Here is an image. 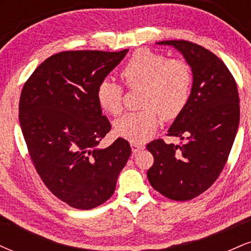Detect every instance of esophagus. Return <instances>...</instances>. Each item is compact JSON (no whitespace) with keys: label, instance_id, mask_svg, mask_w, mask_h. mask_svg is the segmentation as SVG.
Wrapping results in <instances>:
<instances>
[{"label":"esophagus","instance_id":"1","mask_svg":"<svg viewBox=\"0 0 251 251\" xmlns=\"http://www.w3.org/2000/svg\"><path fill=\"white\" fill-rule=\"evenodd\" d=\"M131 148L132 152H133V153H137V152H140L142 150H144V145H140V144L137 143H131Z\"/></svg>","mask_w":251,"mask_h":251}]
</instances>
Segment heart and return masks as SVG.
<instances>
[{
    "instance_id": "obj_1",
    "label": "heart",
    "mask_w": 251,
    "mask_h": 251,
    "mask_svg": "<svg viewBox=\"0 0 251 251\" xmlns=\"http://www.w3.org/2000/svg\"><path fill=\"white\" fill-rule=\"evenodd\" d=\"M126 87L140 91L143 111L126 114L116 123V132L131 143H144L155 133L160 116L177 118L188 105L192 87V70L183 59H168L158 51L142 48L132 54L120 71ZM97 100L112 116L123 112L124 88L112 77H105L97 88Z\"/></svg>"
}]
</instances>
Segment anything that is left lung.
<instances>
[{
	"instance_id": "8db88e82",
	"label": "left lung",
	"mask_w": 251,
	"mask_h": 251,
	"mask_svg": "<svg viewBox=\"0 0 251 251\" xmlns=\"http://www.w3.org/2000/svg\"><path fill=\"white\" fill-rule=\"evenodd\" d=\"M185 57L194 74L188 105L168 135L181 145L157 139L146 149L154 158L148 178L155 191L172 201H190L206 191L223 171L240 123L237 85L214 53L185 40H169Z\"/></svg>"
}]
</instances>
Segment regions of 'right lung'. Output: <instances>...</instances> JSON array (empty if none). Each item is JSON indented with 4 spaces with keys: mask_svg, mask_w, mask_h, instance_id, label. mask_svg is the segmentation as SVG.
<instances>
[{
    "mask_svg": "<svg viewBox=\"0 0 251 251\" xmlns=\"http://www.w3.org/2000/svg\"><path fill=\"white\" fill-rule=\"evenodd\" d=\"M126 53L60 51L22 88L19 119L31 162L48 190L72 208L89 210L109 200L131 155L123 138L97 148L111 129L98 103V85Z\"/></svg>",
    "mask_w": 251,
    "mask_h": 251,
    "instance_id": "right-lung-1",
    "label": "right lung"
}]
</instances>
